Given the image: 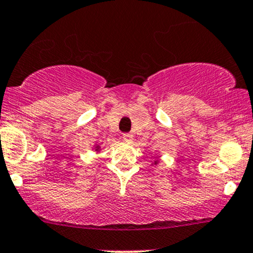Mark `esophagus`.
Listing matches in <instances>:
<instances>
[{"label":"esophagus","instance_id":"obj_1","mask_svg":"<svg viewBox=\"0 0 253 253\" xmlns=\"http://www.w3.org/2000/svg\"><path fill=\"white\" fill-rule=\"evenodd\" d=\"M122 138H124L125 141H132L133 134H132V133H124Z\"/></svg>","mask_w":253,"mask_h":253}]
</instances>
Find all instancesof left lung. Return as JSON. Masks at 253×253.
Masks as SVG:
<instances>
[{"instance_id":"8db88e82","label":"left lung","mask_w":253,"mask_h":253,"mask_svg":"<svg viewBox=\"0 0 253 253\" xmlns=\"http://www.w3.org/2000/svg\"><path fill=\"white\" fill-rule=\"evenodd\" d=\"M155 163H157V161H155Z\"/></svg>"}]
</instances>
